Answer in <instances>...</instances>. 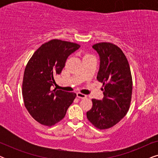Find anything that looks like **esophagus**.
<instances>
[{"mask_svg":"<svg viewBox=\"0 0 158 158\" xmlns=\"http://www.w3.org/2000/svg\"><path fill=\"white\" fill-rule=\"evenodd\" d=\"M77 97L79 98H86V96L85 94H81V93H77Z\"/></svg>","mask_w":158,"mask_h":158,"instance_id":"34e87169","label":"esophagus"}]
</instances>
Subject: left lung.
<instances>
[{
	"mask_svg": "<svg viewBox=\"0 0 158 158\" xmlns=\"http://www.w3.org/2000/svg\"><path fill=\"white\" fill-rule=\"evenodd\" d=\"M98 54L100 67L97 80L103 83L102 100L92 99L86 113L89 122L100 129L111 128L129 111L132 94V78L126 56L119 47L109 42L92 47Z\"/></svg>",
	"mask_w": 158,
	"mask_h": 158,
	"instance_id": "1",
	"label": "left lung"
}]
</instances>
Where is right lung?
I'll list each match as a JSON object with an SVG mask.
<instances>
[{
  "instance_id": "obj_1",
  "label": "right lung",
  "mask_w": 158,
  "mask_h": 158,
  "mask_svg": "<svg viewBox=\"0 0 158 158\" xmlns=\"http://www.w3.org/2000/svg\"><path fill=\"white\" fill-rule=\"evenodd\" d=\"M80 47L76 43L52 40L43 44L28 62L22 84L23 101L29 113L40 124L49 127L61 121L76 97L74 93L52 90L51 86L68 57Z\"/></svg>"
}]
</instances>
